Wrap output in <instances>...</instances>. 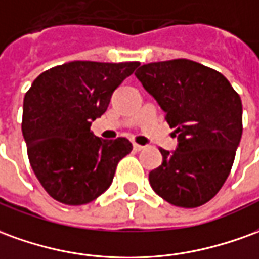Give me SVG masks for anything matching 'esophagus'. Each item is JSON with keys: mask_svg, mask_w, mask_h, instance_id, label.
I'll return each instance as SVG.
<instances>
[{"mask_svg": "<svg viewBox=\"0 0 259 259\" xmlns=\"http://www.w3.org/2000/svg\"><path fill=\"white\" fill-rule=\"evenodd\" d=\"M133 150H135V151H142V150H144V146L135 143V144H133Z\"/></svg>", "mask_w": 259, "mask_h": 259, "instance_id": "obj_1", "label": "esophagus"}]
</instances>
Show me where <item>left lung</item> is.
Masks as SVG:
<instances>
[{
	"label": "left lung",
	"mask_w": 259,
	"mask_h": 259,
	"mask_svg": "<svg viewBox=\"0 0 259 259\" xmlns=\"http://www.w3.org/2000/svg\"><path fill=\"white\" fill-rule=\"evenodd\" d=\"M136 77L178 135L175 151L160 148L162 164L150 185L174 206L205 205L227 180L241 140L240 95L223 74L186 59L143 64Z\"/></svg>",
	"instance_id": "1"
}]
</instances>
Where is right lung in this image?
<instances>
[{
  "instance_id": "right-lung-1",
  "label": "right lung",
  "mask_w": 259,
  "mask_h": 259,
  "mask_svg": "<svg viewBox=\"0 0 259 259\" xmlns=\"http://www.w3.org/2000/svg\"><path fill=\"white\" fill-rule=\"evenodd\" d=\"M139 61H70L49 68L25 94L22 133L29 162L45 191L64 205L90 203L112 184L133 150L126 137L104 140L91 122Z\"/></svg>"
}]
</instances>
